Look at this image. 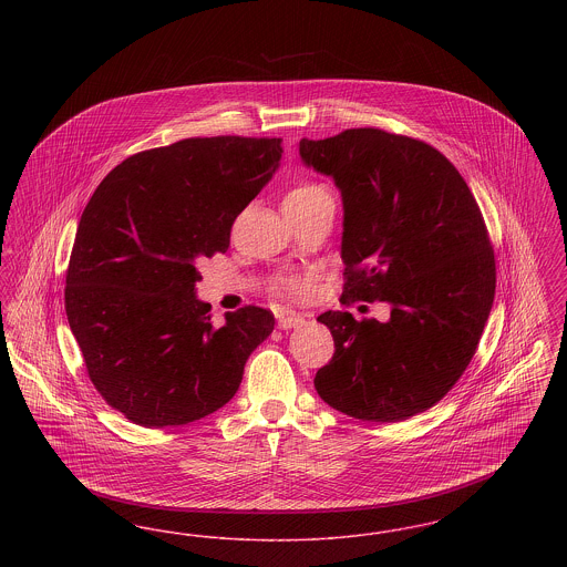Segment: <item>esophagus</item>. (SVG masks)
<instances>
[{
	"mask_svg": "<svg viewBox=\"0 0 567 567\" xmlns=\"http://www.w3.org/2000/svg\"><path fill=\"white\" fill-rule=\"evenodd\" d=\"M301 323H303V319L296 315V312H285V315L278 317V327L280 329H293V327Z\"/></svg>",
	"mask_w": 567,
	"mask_h": 567,
	"instance_id": "34e87169",
	"label": "esophagus"
}]
</instances>
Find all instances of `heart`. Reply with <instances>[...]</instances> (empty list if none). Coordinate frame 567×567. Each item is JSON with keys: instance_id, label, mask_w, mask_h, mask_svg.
<instances>
[{"instance_id": "1", "label": "heart", "mask_w": 567, "mask_h": 567, "mask_svg": "<svg viewBox=\"0 0 567 567\" xmlns=\"http://www.w3.org/2000/svg\"><path fill=\"white\" fill-rule=\"evenodd\" d=\"M324 190L327 189H324L323 185H319V183H301V185H297V187H293V189L287 193L285 204H306V202H310L312 197L321 195ZM278 289H280L282 293H287V296H310V291H312V280L306 278V276L282 278V280L278 282Z\"/></svg>"}]
</instances>
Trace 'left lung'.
I'll return each instance as SVG.
<instances>
[{
  "label": "left lung",
  "instance_id": "1",
  "mask_svg": "<svg viewBox=\"0 0 567 567\" xmlns=\"http://www.w3.org/2000/svg\"><path fill=\"white\" fill-rule=\"evenodd\" d=\"M306 167L342 195V301H384L389 321L323 312L336 352L317 372L324 404L398 423L437 404L478 349L495 259L481 208L430 144L382 130L301 140Z\"/></svg>",
  "mask_w": 567,
  "mask_h": 567
}]
</instances>
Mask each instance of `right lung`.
Segmentation results:
<instances>
[{
  "mask_svg": "<svg viewBox=\"0 0 567 567\" xmlns=\"http://www.w3.org/2000/svg\"><path fill=\"white\" fill-rule=\"evenodd\" d=\"M282 159L280 137H187L116 165L89 199L65 276L68 323L91 382L142 427L227 404L274 329L246 306L210 321L197 259L229 248L236 216Z\"/></svg>",
  "mask_w": 567,
  "mask_h": 567,
  "instance_id": "1",
  "label": "right lung"
}]
</instances>
